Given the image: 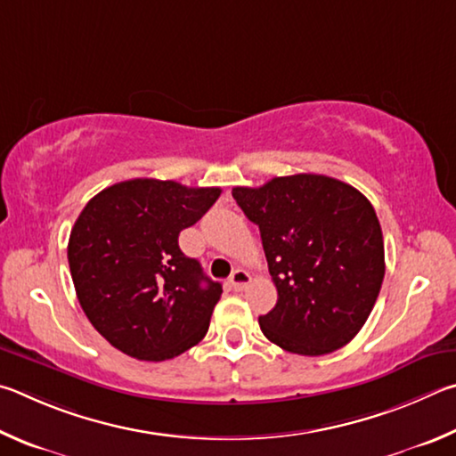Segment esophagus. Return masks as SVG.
<instances>
[{"instance_id":"obj_1","label":"esophagus","mask_w":456,"mask_h":456,"mask_svg":"<svg viewBox=\"0 0 456 456\" xmlns=\"http://www.w3.org/2000/svg\"><path fill=\"white\" fill-rule=\"evenodd\" d=\"M250 284V274L246 273V270H234L232 276H230V286H232L234 290H244L246 286Z\"/></svg>"}]
</instances>
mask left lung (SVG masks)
<instances>
[{"label":"left lung","mask_w":456,"mask_h":456,"mask_svg":"<svg viewBox=\"0 0 456 456\" xmlns=\"http://www.w3.org/2000/svg\"><path fill=\"white\" fill-rule=\"evenodd\" d=\"M236 204L260 230L276 306L260 316L265 337L292 354L321 356L353 340L385 278V242L372 204L322 174L236 186Z\"/></svg>","instance_id":"8db88e82"}]
</instances>
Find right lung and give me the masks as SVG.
I'll return each instance as SVG.
<instances>
[{
  "label": "right lung",
  "instance_id": "add662e5",
  "mask_svg": "<svg viewBox=\"0 0 456 456\" xmlns=\"http://www.w3.org/2000/svg\"><path fill=\"white\" fill-rule=\"evenodd\" d=\"M220 191L134 178L86 204L69 234V273L87 321L111 346L159 362L206 337L222 284L180 250L178 236Z\"/></svg>",
  "mask_w": 456,
  "mask_h": 456
}]
</instances>
